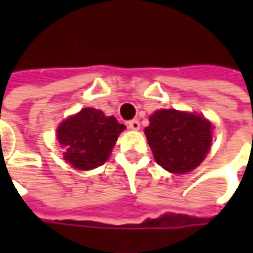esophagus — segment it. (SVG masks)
I'll use <instances>...</instances> for the list:
<instances>
[{"instance_id":"obj_1","label":"esophagus","mask_w":253,"mask_h":253,"mask_svg":"<svg viewBox=\"0 0 253 253\" xmlns=\"http://www.w3.org/2000/svg\"><path fill=\"white\" fill-rule=\"evenodd\" d=\"M128 126L133 129V131H138L139 128H141V124L138 120H131V121H128Z\"/></svg>"}]
</instances>
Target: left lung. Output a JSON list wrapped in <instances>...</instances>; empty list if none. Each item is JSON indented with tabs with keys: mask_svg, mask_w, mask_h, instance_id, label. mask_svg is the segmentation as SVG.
I'll return each mask as SVG.
<instances>
[{
	"mask_svg": "<svg viewBox=\"0 0 253 253\" xmlns=\"http://www.w3.org/2000/svg\"><path fill=\"white\" fill-rule=\"evenodd\" d=\"M145 128L148 143L162 168L171 173L196 169L211 145V124L200 115L161 110Z\"/></svg>",
	"mask_w": 253,
	"mask_h": 253,
	"instance_id": "left-lung-1",
	"label": "left lung"
}]
</instances>
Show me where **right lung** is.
<instances>
[{
  "mask_svg": "<svg viewBox=\"0 0 253 253\" xmlns=\"http://www.w3.org/2000/svg\"><path fill=\"white\" fill-rule=\"evenodd\" d=\"M124 129L125 125L114 117H105L94 108H83L57 129V139L64 148V161L80 170L101 166Z\"/></svg>",
  "mask_w": 253,
  "mask_h": 253,
  "instance_id": "obj_1",
  "label": "right lung"
}]
</instances>
